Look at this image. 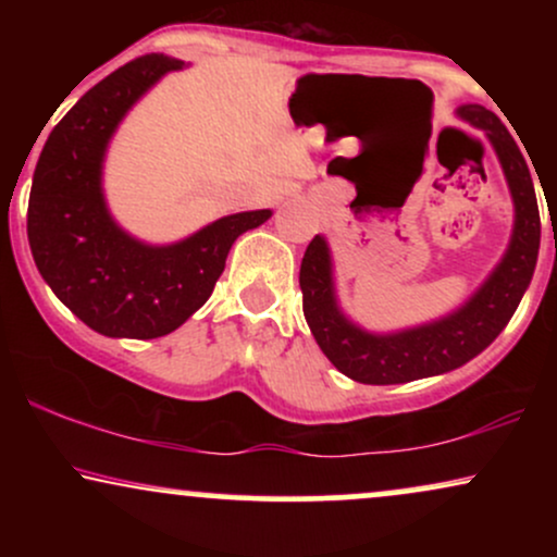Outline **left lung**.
Listing matches in <instances>:
<instances>
[{
	"label": "left lung",
	"mask_w": 557,
	"mask_h": 557,
	"mask_svg": "<svg viewBox=\"0 0 557 557\" xmlns=\"http://www.w3.org/2000/svg\"><path fill=\"white\" fill-rule=\"evenodd\" d=\"M461 117L487 131L516 203V227L508 253L461 311L398 335H369L337 311L324 238L314 235L300 261L298 283L311 335L345 376L363 385H400L463 367L500 335L532 283L540 253V209L527 162L495 112L466 104Z\"/></svg>",
	"instance_id": "obj_1"
}]
</instances>
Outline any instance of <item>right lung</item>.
I'll use <instances>...</instances> for the list:
<instances>
[{"mask_svg": "<svg viewBox=\"0 0 557 557\" xmlns=\"http://www.w3.org/2000/svg\"><path fill=\"white\" fill-rule=\"evenodd\" d=\"M181 60L144 54L78 99L38 157L28 198V243L54 296L107 337L170 335L207 304L235 238L270 209L230 214L175 246L151 248L112 222L101 196V159L123 114Z\"/></svg>", "mask_w": 557, "mask_h": 557, "instance_id": "1", "label": "right lung"}]
</instances>
